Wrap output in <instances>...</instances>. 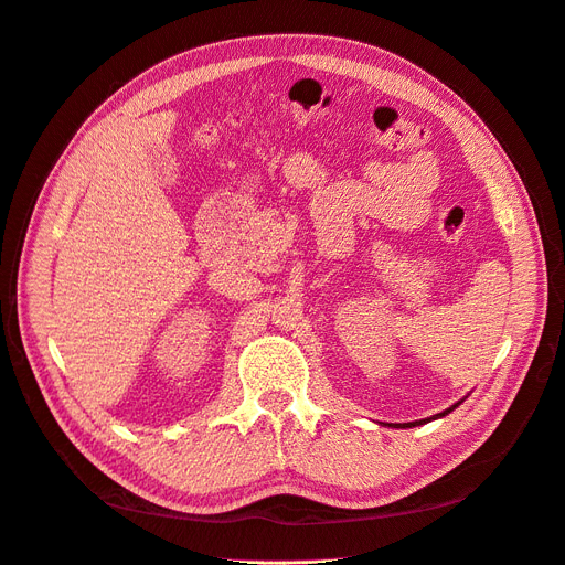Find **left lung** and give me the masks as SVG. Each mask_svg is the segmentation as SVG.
<instances>
[{
	"instance_id": "obj_1",
	"label": "left lung",
	"mask_w": 565,
	"mask_h": 565,
	"mask_svg": "<svg viewBox=\"0 0 565 565\" xmlns=\"http://www.w3.org/2000/svg\"><path fill=\"white\" fill-rule=\"evenodd\" d=\"M459 403H465V398H461ZM459 403H455V405H450L448 409H443V413H438V415H434V417H429V419H419V422H407V424H384V426H393V429H413V426H419V424H426V422H431V419H438V417H446L448 413H452V409L459 405Z\"/></svg>"
}]
</instances>
